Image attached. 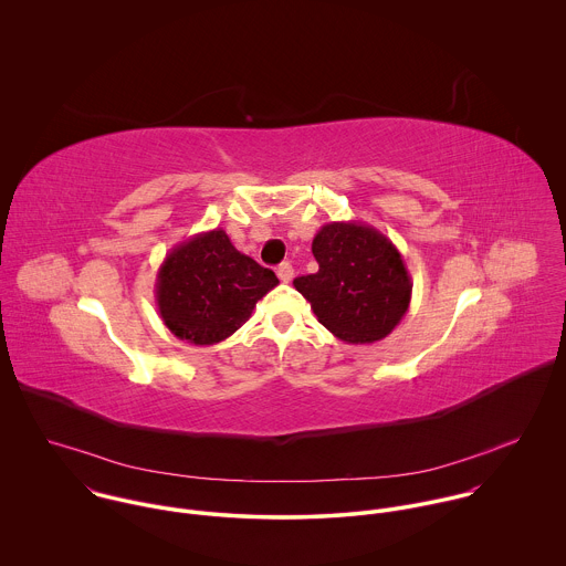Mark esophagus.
Returning a JSON list of instances; mask_svg holds the SVG:
<instances>
[{
  "label": "esophagus",
  "instance_id": "34e87169",
  "mask_svg": "<svg viewBox=\"0 0 566 566\" xmlns=\"http://www.w3.org/2000/svg\"><path fill=\"white\" fill-rule=\"evenodd\" d=\"M276 274H279V279L283 281V283H290L292 279H294V268H292V263H281L279 268H276Z\"/></svg>",
  "mask_w": 566,
  "mask_h": 566
}]
</instances>
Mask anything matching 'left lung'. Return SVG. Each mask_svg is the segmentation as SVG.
<instances>
[{
	"label": "left lung",
	"instance_id": "obj_1",
	"mask_svg": "<svg viewBox=\"0 0 566 566\" xmlns=\"http://www.w3.org/2000/svg\"><path fill=\"white\" fill-rule=\"evenodd\" d=\"M318 272L294 279L318 323L349 345L386 338L410 305V274L399 250L374 226L325 223L312 241Z\"/></svg>",
	"mask_w": 566,
	"mask_h": 566
}]
</instances>
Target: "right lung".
I'll return each instance as SVG.
<instances>
[{
  "label": "right lung",
  "mask_w": 566,
  "mask_h": 566,
  "mask_svg": "<svg viewBox=\"0 0 566 566\" xmlns=\"http://www.w3.org/2000/svg\"><path fill=\"white\" fill-rule=\"evenodd\" d=\"M279 279L214 228L178 243L158 270L156 303L169 332L190 345L232 336Z\"/></svg>",
  "instance_id": "obj_1"
}]
</instances>
